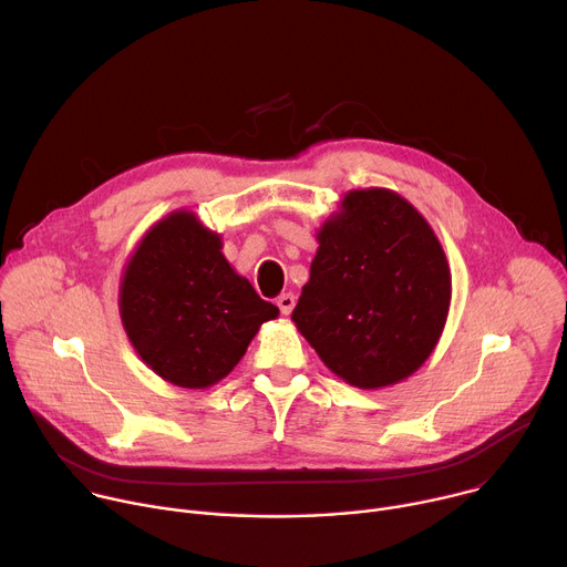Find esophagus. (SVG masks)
Listing matches in <instances>:
<instances>
[{
    "mask_svg": "<svg viewBox=\"0 0 567 567\" xmlns=\"http://www.w3.org/2000/svg\"><path fill=\"white\" fill-rule=\"evenodd\" d=\"M293 305H296L293 293H282V296H278V307H280V311H282L285 316H289V313L293 311Z\"/></svg>",
    "mask_w": 567,
    "mask_h": 567,
    "instance_id": "obj_1",
    "label": "esophagus"
}]
</instances>
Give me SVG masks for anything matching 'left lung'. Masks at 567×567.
<instances>
[{"mask_svg":"<svg viewBox=\"0 0 567 567\" xmlns=\"http://www.w3.org/2000/svg\"><path fill=\"white\" fill-rule=\"evenodd\" d=\"M316 239L291 313L298 332L354 388L377 390L417 372L451 305V269L424 215L388 188L350 190Z\"/></svg>","mask_w":567,"mask_h":567,"instance_id":"obj_1","label":"left lung"}]
</instances>
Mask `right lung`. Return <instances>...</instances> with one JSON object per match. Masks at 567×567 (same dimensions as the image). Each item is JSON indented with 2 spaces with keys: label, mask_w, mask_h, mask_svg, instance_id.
Instances as JSON below:
<instances>
[{
  "label": "right lung",
  "mask_w": 567,
  "mask_h": 567,
  "mask_svg": "<svg viewBox=\"0 0 567 567\" xmlns=\"http://www.w3.org/2000/svg\"><path fill=\"white\" fill-rule=\"evenodd\" d=\"M221 235L190 210L152 224L118 289L125 334L164 381L202 390L221 381L280 309L262 300L221 254Z\"/></svg>",
  "instance_id": "obj_1"
}]
</instances>
